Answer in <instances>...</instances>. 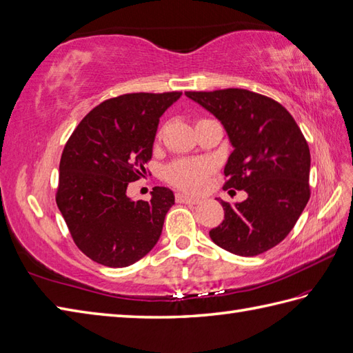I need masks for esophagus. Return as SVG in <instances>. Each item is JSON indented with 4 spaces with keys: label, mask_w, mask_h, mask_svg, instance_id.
<instances>
[{
    "label": "esophagus",
    "mask_w": 353,
    "mask_h": 353,
    "mask_svg": "<svg viewBox=\"0 0 353 353\" xmlns=\"http://www.w3.org/2000/svg\"><path fill=\"white\" fill-rule=\"evenodd\" d=\"M176 202L179 203H188V205H197L201 201L197 199V197H192V196H187L184 193H176Z\"/></svg>",
    "instance_id": "esophagus-1"
}]
</instances>
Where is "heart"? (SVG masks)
I'll use <instances>...</instances> for the list:
<instances>
[{"instance_id":"b5f03b06","label":"heart","mask_w":353,"mask_h":353,"mask_svg":"<svg viewBox=\"0 0 353 353\" xmlns=\"http://www.w3.org/2000/svg\"><path fill=\"white\" fill-rule=\"evenodd\" d=\"M211 166L199 159H181L169 165L166 176L169 183L188 193L201 192L208 179Z\"/></svg>"}]
</instances>
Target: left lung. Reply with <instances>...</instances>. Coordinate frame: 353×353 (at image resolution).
Wrapping results in <instances>:
<instances>
[{
	"instance_id": "left-lung-1",
	"label": "left lung",
	"mask_w": 353,
	"mask_h": 353,
	"mask_svg": "<svg viewBox=\"0 0 353 353\" xmlns=\"http://www.w3.org/2000/svg\"><path fill=\"white\" fill-rule=\"evenodd\" d=\"M225 127L234 151L225 166V188L247 199L221 202L225 220L210 236L238 256L276 247L295 226L310 199V150L295 119L280 103L248 90L187 91Z\"/></svg>"
}]
</instances>
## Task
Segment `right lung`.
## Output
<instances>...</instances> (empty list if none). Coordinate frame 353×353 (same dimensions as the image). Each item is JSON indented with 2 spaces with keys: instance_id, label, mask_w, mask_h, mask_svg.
Returning <instances> with one entry per match:
<instances>
[{
  "instance_id": "add662e5",
  "label": "right lung",
  "mask_w": 353,
  "mask_h": 353,
  "mask_svg": "<svg viewBox=\"0 0 353 353\" xmlns=\"http://www.w3.org/2000/svg\"><path fill=\"white\" fill-rule=\"evenodd\" d=\"M183 92H133L85 117L59 161L57 205L77 248L94 262L124 268L148 254L161 235L174 192L154 187L133 201L128 183L147 174L160 117Z\"/></svg>"
}]
</instances>
